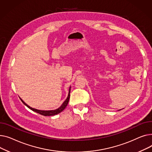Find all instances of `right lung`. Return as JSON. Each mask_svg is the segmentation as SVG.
<instances>
[{"instance_id":"right-lung-1","label":"right lung","mask_w":152,"mask_h":152,"mask_svg":"<svg viewBox=\"0 0 152 152\" xmlns=\"http://www.w3.org/2000/svg\"><path fill=\"white\" fill-rule=\"evenodd\" d=\"M70 87L69 88V94H68V96L67 97V99H66V101L62 103V104L61 105V106L60 107H59L58 109H56V110H38V109H34V108H32L30 106H29L28 104H26L20 98L21 101L23 102V103L26 105L27 107H28V108H29L31 110H32V111L34 112H37L42 115H43V116H53V115H57L59 113H61L62 111H63L64 110V109L66 107V106L68 104V102H69V98H70Z\"/></svg>"}]
</instances>
